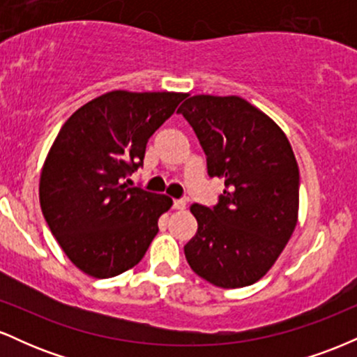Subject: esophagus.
<instances>
[{
    "label": "esophagus",
    "mask_w": 357,
    "mask_h": 357,
    "mask_svg": "<svg viewBox=\"0 0 357 357\" xmlns=\"http://www.w3.org/2000/svg\"><path fill=\"white\" fill-rule=\"evenodd\" d=\"M173 208L174 210H184V208H186V202H184V199H174V203H173Z\"/></svg>",
    "instance_id": "obj_1"
}]
</instances>
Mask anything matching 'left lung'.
I'll return each mask as SVG.
<instances>
[{"label": "left lung", "mask_w": 357, "mask_h": 357, "mask_svg": "<svg viewBox=\"0 0 357 357\" xmlns=\"http://www.w3.org/2000/svg\"><path fill=\"white\" fill-rule=\"evenodd\" d=\"M225 179L215 208L191 204L196 235L184 245L192 272L221 289L260 280L298 220V166L285 132L238 96H192L178 109Z\"/></svg>", "instance_id": "8db88e82"}]
</instances>
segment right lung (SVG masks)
Masks as SVG:
<instances>
[{"mask_svg":"<svg viewBox=\"0 0 357 357\" xmlns=\"http://www.w3.org/2000/svg\"><path fill=\"white\" fill-rule=\"evenodd\" d=\"M188 93L112 90L61 126L40 174L45 220L68 260L93 278L116 277L142 260L166 195L127 188L149 137Z\"/></svg>","mask_w":357,"mask_h":357,"instance_id":"right-lung-1","label":"right lung"}]
</instances>
